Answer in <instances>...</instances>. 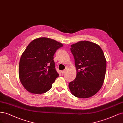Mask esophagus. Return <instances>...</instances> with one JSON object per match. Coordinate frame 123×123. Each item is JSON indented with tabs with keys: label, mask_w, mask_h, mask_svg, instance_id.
Listing matches in <instances>:
<instances>
[{
	"label": "esophagus",
	"mask_w": 123,
	"mask_h": 123,
	"mask_svg": "<svg viewBox=\"0 0 123 123\" xmlns=\"http://www.w3.org/2000/svg\"><path fill=\"white\" fill-rule=\"evenodd\" d=\"M65 72H66V70H62L61 71V73L63 74H64Z\"/></svg>",
	"instance_id": "obj_1"
}]
</instances>
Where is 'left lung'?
<instances>
[{"label": "left lung", "mask_w": 123, "mask_h": 123, "mask_svg": "<svg viewBox=\"0 0 123 123\" xmlns=\"http://www.w3.org/2000/svg\"><path fill=\"white\" fill-rule=\"evenodd\" d=\"M70 50L77 69L76 78L68 85L70 92L79 98L92 97L104 83L106 60L103 51L98 45L87 41L72 44Z\"/></svg>", "instance_id": "1"}]
</instances>
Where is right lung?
<instances>
[{
	"mask_svg": "<svg viewBox=\"0 0 123 123\" xmlns=\"http://www.w3.org/2000/svg\"><path fill=\"white\" fill-rule=\"evenodd\" d=\"M62 43L48 38H39L27 45L20 59L19 76L31 93H44L52 87L59 74L55 68L54 55Z\"/></svg>",
	"mask_w": 123,
	"mask_h": 123,
	"instance_id": "1",
	"label": "right lung"
}]
</instances>
